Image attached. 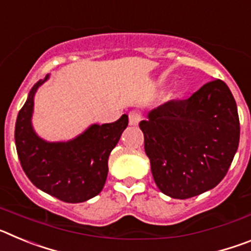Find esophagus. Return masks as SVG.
<instances>
[{"instance_id": "34e87169", "label": "esophagus", "mask_w": 251, "mask_h": 251, "mask_svg": "<svg viewBox=\"0 0 251 251\" xmlns=\"http://www.w3.org/2000/svg\"><path fill=\"white\" fill-rule=\"evenodd\" d=\"M141 121H142L141 113L136 112V110H133V112L129 113V124L130 126H138V123Z\"/></svg>"}]
</instances>
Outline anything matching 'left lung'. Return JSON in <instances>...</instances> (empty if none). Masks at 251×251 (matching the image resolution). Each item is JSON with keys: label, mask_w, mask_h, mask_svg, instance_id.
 <instances>
[{"label": "left lung", "mask_w": 251, "mask_h": 251, "mask_svg": "<svg viewBox=\"0 0 251 251\" xmlns=\"http://www.w3.org/2000/svg\"><path fill=\"white\" fill-rule=\"evenodd\" d=\"M139 128L157 187L179 200L219 185L240 139L238 106L229 86L219 79L188 99L152 109Z\"/></svg>", "instance_id": "8db88e82"}]
</instances>
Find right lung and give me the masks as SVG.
<instances>
[{
    "instance_id": "add662e5",
    "label": "right lung",
    "mask_w": 251,
    "mask_h": 251,
    "mask_svg": "<svg viewBox=\"0 0 251 251\" xmlns=\"http://www.w3.org/2000/svg\"><path fill=\"white\" fill-rule=\"evenodd\" d=\"M50 75L37 81L19 112L15 143L22 170L37 188L69 203L84 202L103 190L108 158L128 126L123 114L114 123L92 124L69 141L49 142L32 127L34 99Z\"/></svg>"
}]
</instances>
